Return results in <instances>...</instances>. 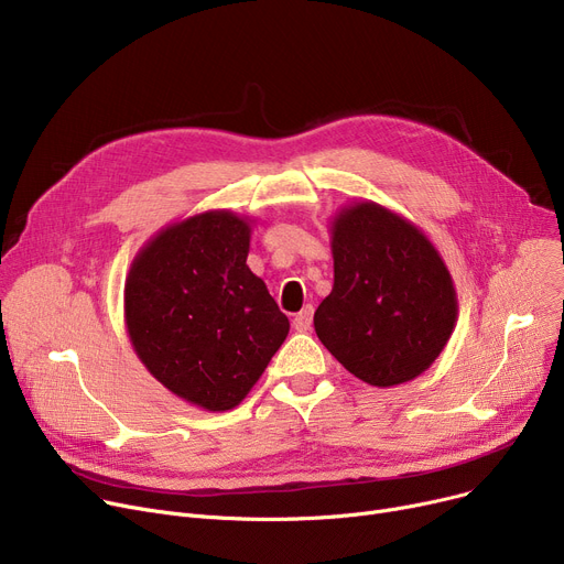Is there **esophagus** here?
Instances as JSON below:
<instances>
[{"instance_id":"esophagus-1","label":"esophagus","mask_w":564,"mask_h":564,"mask_svg":"<svg viewBox=\"0 0 564 564\" xmlns=\"http://www.w3.org/2000/svg\"><path fill=\"white\" fill-rule=\"evenodd\" d=\"M292 324H294V329H297V332H308L311 324H313V306H304L297 315H294Z\"/></svg>"}]
</instances>
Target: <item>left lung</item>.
Listing matches in <instances>:
<instances>
[{"label":"left lung","mask_w":564,"mask_h":564,"mask_svg":"<svg viewBox=\"0 0 564 564\" xmlns=\"http://www.w3.org/2000/svg\"><path fill=\"white\" fill-rule=\"evenodd\" d=\"M334 288L315 311V334L370 387L423 375L457 322L453 276L430 237L375 200L349 203L332 221Z\"/></svg>","instance_id":"left-lung-1"}]
</instances>
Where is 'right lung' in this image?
Returning a JSON list of instances; mask_svg holds the SVG:
<instances>
[{
	"mask_svg": "<svg viewBox=\"0 0 564 564\" xmlns=\"http://www.w3.org/2000/svg\"><path fill=\"white\" fill-rule=\"evenodd\" d=\"M251 219L207 210L169 224L134 256L126 327L164 389L203 411L240 404L290 322L247 264Z\"/></svg>",
	"mask_w": 564,
	"mask_h": 564,
	"instance_id": "1",
	"label": "right lung"
}]
</instances>
